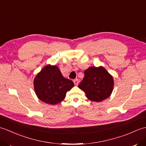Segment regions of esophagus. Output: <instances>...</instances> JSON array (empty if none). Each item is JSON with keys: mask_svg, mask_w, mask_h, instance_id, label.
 I'll return each mask as SVG.
<instances>
[{"mask_svg": "<svg viewBox=\"0 0 146 146\" xmlns=\"http://www.w3.org/2000/svg\"><path fill=\"white\" fill-rule=\"evenodd\" d=\"M73 82H74V83H75V85H78V83H79V81H78V79H75V80H73Z\"/></svg>", "mask_w": 146, "mask_h": 146, "instance_id": "34e87169", "label": "esophagus"}]
</instances>
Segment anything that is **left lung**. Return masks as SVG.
Segmentation results:
<instances>
[{
	"label": "left lung",
	"mask_w": 146,
	"mask_h": 146,
	"mask_svg": "<svg viewBox=\"0 0 146 146\" xmlns=\"http://www.w3.org/2000/svg\"><path fill=\"white\" fill-rule=\"evenodd\" d=\"M84 73L78 87L85 92L89 100L100 102L110 97L113 88V78L104 67H89Z\"/></svg>",
	"instance_id": "8db88e82"
}]
</instances>
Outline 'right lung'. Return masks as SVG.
<instances>
[{"mask_svg":"<svg viewBox=\"0 0 146 146\" xmlns=\"http://www.w3.org/2000/svg\"><path fill=\"white\" fill-rule=\"evenodd\" d=\"M34 86L39 100L56 105L64 100L66 92L73 87L74 83L64 78L58 66L48 64L35 77Z\"/></svg>","mask_w":146,"mask_h":146,"instance_id":"add662e5","label":"right lung"}]
</instances>
